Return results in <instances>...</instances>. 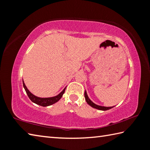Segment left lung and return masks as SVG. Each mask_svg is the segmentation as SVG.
<instances>
[{"mask_svg":"<svg viewBox=\"0 0 150 150\" xmlns=\"http://www.w3.org/2000/svg\"><path fill=\"white\" fill-rule=\"evenodd\" d=\"M84 98H85L86 102H87V103H88V105H91V107H92V108H94L95 109H97V110H102V111H106V110H110V109L113 108V106H112V107H104V106H101V105H98L95 104V103L94 102H92L91 100V99H90L88 98L86 91H85V92H84Z\"/></svg>","mask_w":150,"mask_h":150,"instance_id":"obj_1","label":"left lung"}]
</instances>
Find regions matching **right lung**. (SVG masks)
Listing matches in <instances>:
<instances>
[{"label": "right lung", "instance_id": "obj_1", "mask_svg": "<svg viewBox=\"0 0 150 150\" xmlns=\"http://www.w3.org/2000/svg\"><path fill=\"white\" fill-rule=\"evenodd\" d=\"M23 85L27 94H28V97L29 98V99L31 100L33 103H36L37 105L43 106V107L51 105L54 104V103H55L56 102H58L59 100L61 99L62 96H63V94L65 92V90H66V88H65L63 91L60 92V93L56 96L50 97V98H40V97H37L36 96H35L34 94H33L31 92L29 91L28 88H27V86H25V83H24L23 80Z\"/></svg>", "mask_w": 150, "mask_h": 150}]
</instances>
